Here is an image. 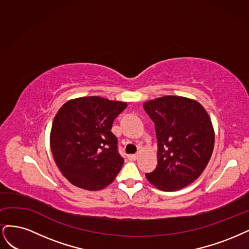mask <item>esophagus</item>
<instances>
[{
	"mask_svg": "<svg viewBox=\"0 0 249 249\" xmlns=\"http://www.w3.org/2000/svg\"><path fill=\"white\" fill-rule=\"evenodd\" d=\"M128 158L131 160H136L139 158V154H132V155H128Z\"/></svg>",
	"mask_w": 249,
	"mask_h": 249,
	"instance_id": "1",
	"label": "esophagus"
}]
</instances>
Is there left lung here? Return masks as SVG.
I'll use <instances>...</instances> for the list:
<instances>
[{"mask_svg":"<svg viewBox=\"0 0 249 249\" xmlns=\"http://www.w3.org/2000/svg\"><path fill=\"white\" fill-rule=\"evenodd\" d=\"M155 124L157 166L146 174L163 191H176L196 180L211 158L215 134L200 103L181 96H164L143 103Z\"/></svg>","mask_w":249,"mask_h":249,"instance_id":"1","label":"left lung"}]
</instances>
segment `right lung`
Listing matches in <instances>:
<instances>
[{
  "instance_id": "1",
  "label": "right lung",
  "mask_w": 249,
  "mask_h": 249,
  "mask_svg": "<svg viewBox=\"0 0 249 249\" xmlns=\"http://www.w3.org/2000/svg\"><path fill=\"white\" fill-rule=\"evenodd\" d=\"M127 103L98 96L67 101L55 115L51 149L55 164L71 184L99 190L114 181L124 163L110 131Z\"/></svg>"
}]
</instances>
